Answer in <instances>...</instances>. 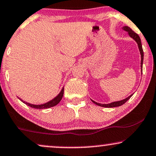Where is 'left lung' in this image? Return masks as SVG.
Here are the masks:
<instances>
[{
  "label": "left lung",
  "mask_w": 156,
  "mask_h": 156,
  "mask_svg": "<svg viewBox=\"0 0 156 156\" xmlns=\"http://www.w3.org/2000/svg\"><path fill=\"white\" fill-rule=\"evenodd\" d=\"M123 29L124 30L128 32L129 35H130V36L132 37V38L134 39V40H135V41H136V43H137L139 49H140V54H141V67H142V64H143L144 52H143V49H142L141 39H140V36H139V35L136 34V33H134V32L131 29V28L129 27L125 26V27H123ZM132 95H130V96H129V97H127V98L123 99V100L119 101V102H114L110 103V104H99V103H97V102H94V101H93V100H91V101H92V102L94 103V104L97 105L101 106V107H104V108H115V107H119V106L122 105L124 104L125 102H126L127 101H128L129 99L131 98V97H132Z\"/></svg>",
  "instance_id": "1"
}]
</instances>
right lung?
<instances>
[{
    "label": "right lung",
    "instance_id": "right-lung-1",
    "mask_svg": "<svg viewBox=\"0 0 156 156\" xmlns=\"http://www.w3.org/2000/svg\"><path fill=\"white\" fill-rule=\"evenodd\" d=\"M63 94H64V88H63L62 89V91H60V93L57 95V97H55V98L52 99V100L49 101V102H46V103H45V104H43V105H32V104H30V103L23 102V101H22V99H20V100H21L22 102H23L24 103H25V104L31 107V108H35V109H46V108H51V107H54V106L57 105L58 103H59L60 101H61V99H62V97H63Z\"/></svg>",
    "mask_w": 156,
    "mask_h": 156
}]
</instances>
